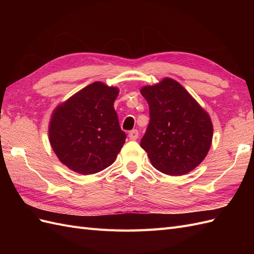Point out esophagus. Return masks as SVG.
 Wrapping results in <instances>:
<instances>
[{
  "mask_svg": "<svg viewBox=\"0 0 254 254\" xmlns=\"http://www.w3.org/2000/svg\"><path fill=\"white\" fill-rule=\"evenodd\" d=\"M137 137H139V131H137L136 129H133V130H131V131L129 132V139L130 140H136Z\"/></svg>",
  "mask_w": 254,
  "mask_h": 254,
  "instance_id": "obj_1",
  "label": "esophagus"
}]
</instances>
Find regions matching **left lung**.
Wrapping results in <instances>:
<instances>
[{"label":"left lung","instance_id":"left-lung-1","mask_svg":"<svg viewBox=\"0 0 254 254\" xmlns=\"http://www.w3.org/2000/svg\"><path fill=\"white\" fill-rule=\"evenodd\" d=\"M149 124L141 140L153 167L180 176L193 171L207 155L212 143L211 119L179 82L165 78L144 87Z\"/></svg>","mask_w":254,"mask_h":254}]
</instances>
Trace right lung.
Here are the masks:
<instances>
[{
    "label": "right lung",
    "instance_id": "right-lung-1",
    "mask_svg": "<svg viewBox=\"0 0 254 254\" xmlns=\"http://www.w3.org/2000/svg\"><path fill=\"white\" fill-rule=\"evenodd\" d=\"M119 89L89 84L57 107L50 123V142L70 170L91 175L110 166L126 140L114 101Z\"/></svg>",
    "mask_w": 254,
    "mask_h": 254
}]
</instances>
